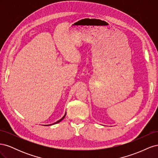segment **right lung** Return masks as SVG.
<instances>
[{
  "label": "right lung",
  "mask_w": 158,
  "mask_h": 158,
  "mask_svg": "<svg viewBox=\"0 0 158 158\" xmlns=\"http://www.w3.org/2000/svg\"><path fill=\"white\" fill-rule=\"evenodd\" d=\"M66 112L65 113V114H64V115L63 117H62L60 119V120H59L58 121H56V122H55V123H53V124H51V125H44V126H50V125H55V124H56V123H60L62 120H63V119L65 117V116H66Z\"/></svg>",
  "instance_id": "add662e5"
}]
</instances>
